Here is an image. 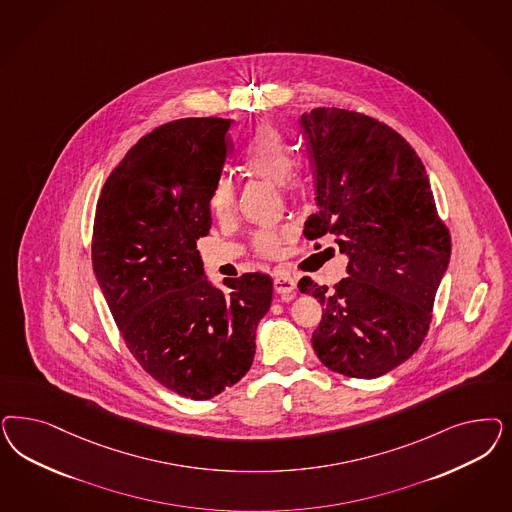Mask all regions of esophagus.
<instances>
[{
	"label": "esophagus",
	"instance_id": "obj_1",
	"mask_svg": "<svg viewBox=\"0 0 512 512\" xmlns=\"http://www.w3.org/2000/svg\"><path fill=\"white\" fill-rule=\"evenodd\" d=\"M273 286H275L277 294H290L296 290V281L292 277H288L286 273H275Z\"/></svg>",
	"mask_w": 512,
	"mask_h": 512
}]
</instances>
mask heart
<instances>
[{
    "label": "heart",
    "instance_id": "obj_1",
    "mask_svg": "<svg viewBox=\"0 0 512 512\" xmlns=\"http://www.w3.org/2000/svg\"><path fill=\"white\" fill-rule=\"evenodd\" d=\"M243 165L248 173L262 177L267 181L281 184L286 192L294 188V169L296 152L286 141L281 130L273 124H260L248 137L247 147L243 150ZM237 186L231 177H218L209 196V207L216 216L224 218L235 209ZM284 231L265 228L256 233V250L264 256H277L281 252Z\"/></svg>",
    "mask_w": 512,
    "mask_h": 512
}]
</instances>
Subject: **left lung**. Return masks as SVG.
<instances>
[{
    "instance_id": "1",
    "label": "left lung",
    "mask_w": 512,
    "mask_h": 512,
    "mask_svg": "<svg viewBox=\"0 0 512 512\" xmlns=\"http://www.w3.org/2000/svg\"><path fill=\"white\" fill-rule=\"evenodd\" d=\"M301 128L318 203L303 233H333L348 256V277L333 290L307 277L297 284L324 305L314 352L335 373L377 379L422 345L450 260V233L426 167L392 128L335 107L303 113Z\"/></svg>"
}]
</instances>
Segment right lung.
Returning <instances> with one entry per match:
<instances>
[{
	"label": "right lung",
	"mask_w": 512,
	"mask_h": 512,
	"mask_svg": "<svg viewBox=\"0 0 512 512\" xmlns=\"http://www.w3.org/2000/svg\"><path fill=\"white\" fill-rule=\"evenodd\" d=\"M231 120L181 118L128 150L99 194L92 265L133 358L175 394L211 399L247 375L271 307L264 273L205 279L196 241L230 152Z\"/></svg>",
	"instance_id": "obj_1"
}]
</instances>
